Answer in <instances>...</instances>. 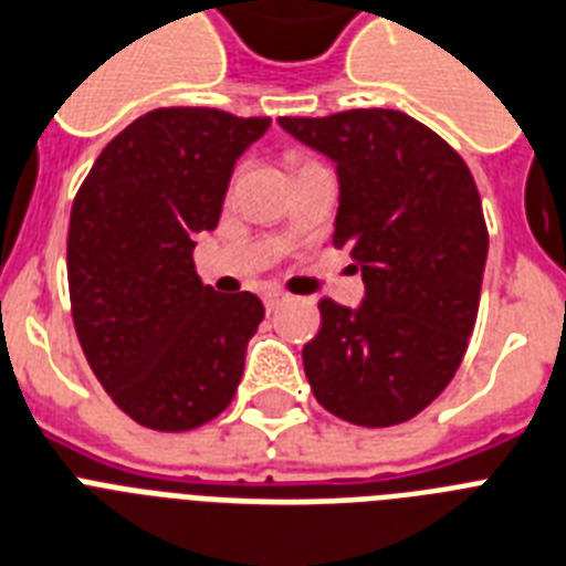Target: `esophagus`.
I'll return each mask as SVG.
<instances>
[{
    "label": "esophagus",
    "instance_id": "esophagus-1",
    "mask_svg": "<svg viewBox=\"0 0 566 566\" xmlns=\"http://www.w3.org/2000/svg\"><path fill=\"white\" fill-rule=\"evenodd\" d=\"M287 293H282V291H270V293H264V305H268V311H275V307H282L284 302H287Z\"/></svg>",
    "mask_w": 566,
    "mask_h": 566
}]
</instances>
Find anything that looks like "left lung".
<instances>
[{
	"label": "left lung",
	"instance_id": "left-lung-1",
	"mask_svg": "<svg viewBox=\"0 0 566 566\" xmlns=\"http://www.w3.org/2000/svg\"><path fill=\"white\" fill-rule=\"evenodd\" d=\"M337 165L334 243L352 250L363 302L323 298L305 348L316 401L343 421L392 427L436 401L465 357L489 232L465 159L398 109L279 118Z\"/></svg>",
	"mask_w": 566,
	"mask_h": 566
}]
</instances>
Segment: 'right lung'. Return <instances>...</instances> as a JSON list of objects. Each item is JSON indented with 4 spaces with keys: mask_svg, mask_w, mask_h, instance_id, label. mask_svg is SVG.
Masks as SVG:
<instances>
[{
    "mask_svg": "<svg viewBox=\"0 0 566 566\" xmlns=\"http://www.w3.org/2000/svg\"><path fill=\"white\" fill-rule=\"evenodd\" d=\"M270 118L211 107L150 109L92 165L69 218V298L95 378L133 421L179 433L227 410L255 293H218L195 268L218 227L235 163Z\"/></svg>",
    "mask_w": 566,
    "mask_h": 566,
    "instance_id": "obj_1",
    "label": "right lung"
}]
</instances>
